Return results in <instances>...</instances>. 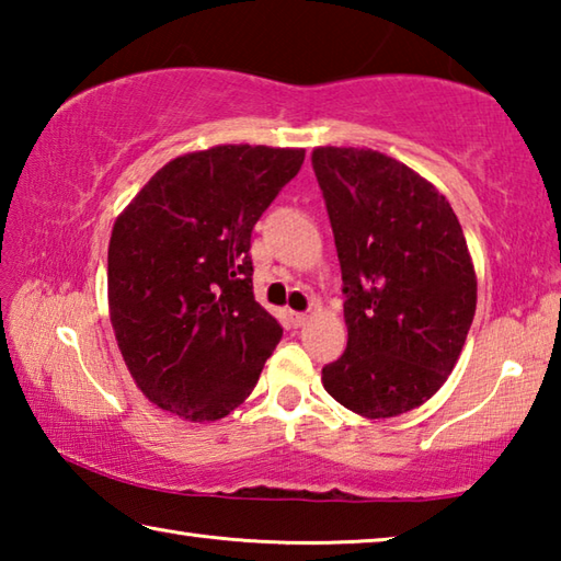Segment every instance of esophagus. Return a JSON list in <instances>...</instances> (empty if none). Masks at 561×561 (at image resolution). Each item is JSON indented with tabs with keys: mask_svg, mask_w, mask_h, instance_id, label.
Instances as JSON below:
<instances>
[{
	"mask_svg": "<svg viewBox=\"0 0 561 561\" xmlns=\"http://www.w3.org/2000/svg\"><path fill=\"white\" fill-rule=\"evenodd\" d=\"M287 319H289L291 329H301L309 321V314H304V311H289Z\"/></svg>",
	"mask_w": 561,
	"mask_h": 561,
	"instance_id": "esophagus-1",
	"label": "esophagus"
}]
</instances>
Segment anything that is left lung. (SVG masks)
<instances>
[{"instance_id":"left-lung-1","label":"left lung","mask_w":561,"mask_h":561,"mask_svg":"<svg viewBox=\"0 0 561 561\" xmlns=\"http://www.w3.org/2000/svg\"><path fill=\"white\" fill-rule=\"evenodd\" d=\"M311 165L344 279L346 351L321 368L331 398L381 421L448 381L478 304V279L450 203L371 148H314Z\"/></svg>"}]
</instances>
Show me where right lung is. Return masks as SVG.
Listing matches in <instances>:
<instances>
[{"instance_id": "obj_1", "label": "right lung", "mask_w": 561, "mask_h": 561, "mask_svg": "<svg viewBox=\"0 0 561 561\" xmlns=\"http://www.w3.org/2000/svg\"><path fill=\"white\" fill-rule=\"evenodd\" d=\"M301 163V148L185 153L118 215L111 324L150 403L193 423L220 421L257 386L282 327L254 301L252 227Z\"/></svg>"}]
</instances>
